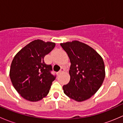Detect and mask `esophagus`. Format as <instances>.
I'll return each instance as SVG.
<instances>
[{"label":"esophagus","instance_id":"obj_1","mask_svg":"<svg viewBox=\"0 0 123 123\" xmlns=\"http://www.w3.org/2000/svg\"><path fill=\"white\" fill-rule=\"evenodd\" d=\"M64 71H65V69H64V68H61V69H60V70L58 72V74H61V73H63V72H64Z\"/></svg>","mask_w":123,"mask_h":123}]
</instances>
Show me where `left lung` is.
<instances>
[{
	"instance_id": "obj_1",
	"label": "left lung",
	"mask_w": 123,
	"mask_h": 123,
	"mask_svg": "<svg viewBox=\"0 0 123 123\" xmlns=\"http://www.w3.org/2000/svg\"><path fill=\"white\" fill-rule=\"evenodd\" d=\"M71 62L70 80L63 86L69 98L82 102L99 90L105 77L102 58L95 49L77 40L61 43Z\"/></svg>"
}]
</instances>
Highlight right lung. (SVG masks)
Returning a JSON list of instances; mask_svg holds the SVG:
<instances>
[{
    "instance_id": "right-lung-1",
    "label": "right lung",
    "mask_w": 123,
    "mask_h": 123,
    "mask_svg": "<svg viewBox=\"0 0 123 123\" xmlns=\"http://www.w3.org/2000/svg\"><path fill=\"white\" fill-rule=\"evenodd\" d=\"M55 43L35 40L21 49L13 58L9 76L12 85L25 99L42 100L49 93L55 76L50 73L51 65L44 58L53 50Z\"/></svg>"
}]
</instances>
